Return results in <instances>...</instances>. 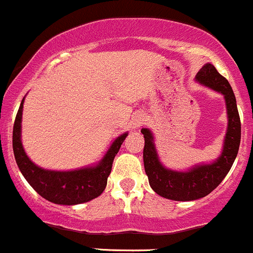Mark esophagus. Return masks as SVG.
I'll list each match as a JSON object with an SVG mask.
<instances>
[{
	"instance_id": "1",
	"label": "esophagus",
	"mask_w": 253,
	"mask_h": 253,
	"mask_svg": "<svg viewBox=\"0 0 253 253\" xmlns=\"http://www.w3.org/2000/svg\"><path fill=\"white\" fill-rule=\"evenodd\" d=\"M144 123V117H138L135 120H134V126H139V125H141Z\"/></svg>"
}]
</instances>
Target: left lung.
<instances>
[{
  "instance_id": "8db88e82",
  "label": "left lung",
  "mask_w": 253,
  "mask_h": 253,
  "mask_svg": "<svg viewBox=\"0 0 253 253\" xmlns=\"http://www.w3.org/2000/svg\"><path fill=\"white\" fill-rule=\"evenodd\" d=\"M197 83L203 84L225 98L227 112V130L223 140L222 151L212 163L197 164L190 169L179 171L165 168L161 164L156 151L154 135L150 129L143 128L144 168L151 189L160 196L175 201H192L205 197L221 184L230 171L239 153L241 141V122L237 110L236 98L230 83L210 63L204 64L195 77Z\"/></svg>"
}]
</instances>
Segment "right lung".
I'll return each mask as SVG.
<instances>
[{
  "instance_id": "1",
  "label": "right lung",
  "mask_w": 253,
  "mask_h": 253,
  "mask_svg": "<svg viewBox=\"0 0 253 253\" xmlns=\"http://www.w3.org/2000/svg\"><path fill=\"white\" fill-rule=\"evenodd\" d=\"M22 99L13 125L12 145L16 163L28 184L45 200L58 205H78L99 196L107 186L115 155L128 133L118 136L98 164L68 171L47 170L36 165L27 156L21 140L22 130Z\"/></svg>"
}]
</instances>
